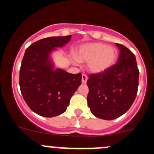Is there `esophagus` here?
Returning <instances> with one entry per match:
<instances>
[{
	"label": "esophagus",
	"instance_id": "esophagus-1",
	"mask_svg": "<svg viewBox=\"0 0 154 154\" xmlns=\"http://www.w3.org/2000/svg\"><path fill=\"white\" fill-rule=\"evenodd\" d=\"M87 80H88V77H87L86 75H82V83H86Z\"/></svg>",
	"mask_w": 154,
	"mask_h": 154
}]
</instances>
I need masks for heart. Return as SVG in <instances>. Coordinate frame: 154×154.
I'll use <instances>...</instances> for the list:
<instances>
[{"instance_id": "b5f03b06", "label": "heart", "mask_w": 154, "mask_h": 154, "mask_svg": "<svg viewBox=\"0 0 154 154\" xmlns=\"http://www.w3.org/2000/svg\"><path fill=\"white\" fill-rule=\"evenodd\" d=\"M118 56L119 53L116 48L100 42L84 45L75 53L76 60L79 62H88L87 69L93 74L103 72L112 67Z\"/></svg>"}]
</instances>
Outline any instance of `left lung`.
<instances>
[{"instance_id": "obj_1", "label": "left lung", "mask_w": 154, "mask_h": 154, "mask_svg": "<svg viewBox=\"0 0 154 154\" xmlns=\"http://www.w3.org/2000/svg\"><path fill=\"white\" fill-rule=\"evenodd\" d=\"M116 45L119 49L116 64L103 72L89 75L87 81V101L91 112L106 120L123 115L135 100L138 89L135 55L123 45Z\"/></svg>"}]
</instances>
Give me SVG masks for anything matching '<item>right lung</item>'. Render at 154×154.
Listing matches in <instances>:
<instances>
[{
    "instance_id": "right-lung-1",
    "label": "right lung",
    "mask_w": 154,
    "mask_h": 154,
    "mask_svg": "<svg viewBox=\"0 0 154 154\" xmlns=\"http://www.w3.org/2000/svg\"><path fill=\"white\" fill-rule=\"evenodd\" d=\"M72 35L49 37L34 42L25 50L20 69L19 85L24 101L38 115L54 117L66 111L82 74L55 69L51 58L56 48L63 47Z\"/></svg>"
}]
</instances>
